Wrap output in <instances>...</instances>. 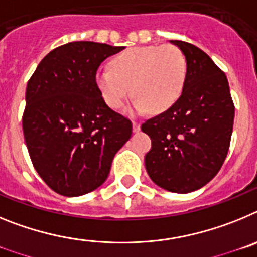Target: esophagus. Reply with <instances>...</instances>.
Listing matches in <instances>:
<instances>
[{
  "mask_svg": "<svg viewBox=\"0 0 257 257\" xmlns=\"http://www.w3.org/2000/svg\"><path fill=\"white\" fill-rule=\"evenodd\" d=\"M133 127H134V131H135V133H136V131L140 130V123H139V122L134 121L133 122Z\"/></svg>",
  "mask_w": 257,
  "mask_h": 257,
  "instance_id": "1",
  "label": "esophagus"
}]
</instances>
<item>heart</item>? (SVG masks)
Instances as JSON below:
<instances>
[{"label":"heart","instance_id":"b5f03b06","mask_svg":"<svg viewBox=\"0 0 257 257\" xmlns=\"http://www.w3.org/2000/svg\"><path fill=\"white\" fill-rule=\"evenodd\" d=\"M187 73V59L178 46L151 45L118 54L110 61V68L97 69L95 81L104 101L112 109H121L134 94L135 112L151 109L161 113L179 100Z\"/></svg>","mask_w":257,"mask_h":257}]
</instances>
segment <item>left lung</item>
<instances>
[{"label":"left lung","instance_id":"obj_1","mask_svg":"<svg viewBox=\"0 0 257 257\" xmlns=\"http://www.w3.org/2000/svg\"><path fill=\"white\" fill-rule=\"evenodd\" d=\"M185 55L188 73L179 100L142 124L151 138L145 169L166 190L189 193L212 180L230 145L234 103L225 73L194 45L172 40Z\"/></svg>","mask_w":257,"mask_h":257}]
</instances>
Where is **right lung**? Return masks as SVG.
Wrapping results in <instances>:
<instances>
[{
    "label": "right lung",
    "instance_id": "right-lung-1",
    "mask_svg": "<svg viewBox=\"0 0 257 257\" xmlns=\"http://www.w3.org/2000/svg\"><path fill=\"white\" fill-rule=\"evenodd\" d=\"M122 49L91 41L61 45L29 78L24 139L36 171L61 196L100 187L133 134L130 119L106 105L95 81L101 61Z\"/></svg>",
    "mask_w": 257,
    "mask_h": 257
}]
</instances>
